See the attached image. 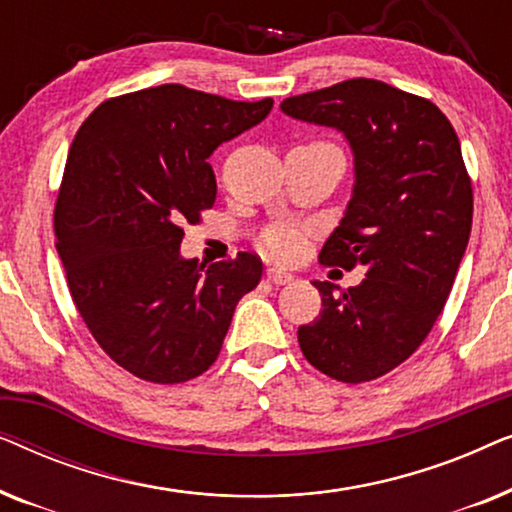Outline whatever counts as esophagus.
I'll return each instance as SVG.
<instances>
[{
  "label": "esophagus",
  "instance_id": "esophagus-1",
  "mask_svg": "<svg viewBox=\"0 0 512 512\" xmlns=\"http://www.w3.org/2000/svg\"><path fill=\"white\" fill-rule=\"evenodd\" d=\"M265 275H268V279H270L272 284H289V282H293L291 272L284 270V268H277V265H272V268L265 270Z\"/></svg>",
  "mask_w": 512,
  "mask_h": 512
}]
</instances>
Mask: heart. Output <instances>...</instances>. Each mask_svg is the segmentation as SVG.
<instances>
[{
	"label": "heart",
	"mask_w": 512,
	"mask_h": 512,
	"mask_svg": "<svg viewBox=\"0 0 512 512\" xmlns=\"http://www.w3.org/2000/svg\"><path fill=\"white\" fill-rule=\"evenodd\" d=\"M317 146H331V144H317ZM305 230L293 223H279L272 226L268 233L263 235V247L279 258H291L296 256L300 247H303Z\"/></svg>",
	"instance_id": "heart-1"
}]
</instances>
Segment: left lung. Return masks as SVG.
Wrapping results in <instances>:
<instances>
[{
	"label": "left lung",
	"instance_id": "8db88e82",
	"mask_svg": "<svg viewBox=\"0 0 512 512\" xmlns=\"http://www.w3.org/2000/svg\"><path fill=\"white\" fill-rule=\"evenodd\" d=\"M286 116L340 130L354 191L319 261L366 268L359 286L314 282L321 312L298 328L305 359L338 382L387 375L443 312L473 223V188L452 123L431 100L375 79L286 97Z\"/></svg>",
	"mask_w": 512,
	"mask_h": 512
}]
</instances>
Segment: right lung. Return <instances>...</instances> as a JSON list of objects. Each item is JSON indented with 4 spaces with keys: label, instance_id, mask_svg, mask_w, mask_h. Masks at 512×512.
I'll use <instances>...</instances> for the list:
<instances>
[{
    "label": "right lung",
    "instance_id": "add662e5",
    "mask_svg": "<svg viewBox=\"0 0 512 512\" xmlns=\"http://www.w3.org/2000/svg\"><path fill=\"white\" fill-rule=\"evenodd\" d=\"M272 100L235 102L179 83L111 97L69 149L55 247L72 300L111 361L139 380L179 384L221 352L235 305L263 263L240 251L205 268L181 258V223L214 205L207 158L254 128Z\"/></svg>",
    "mask_w": 512,
    "mask_h": 512
}]
</instances>
